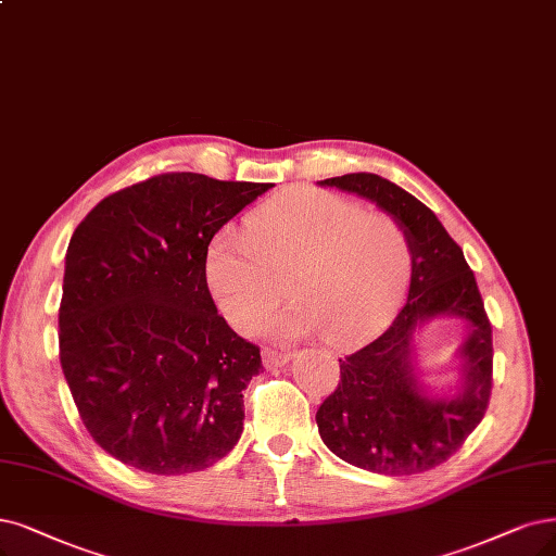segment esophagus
I'll return each instance as SVG.
<instances>
[{"mask_svg":"<svg viewBox=\"0 0 556 556\" xmlns=\"http://www.w3.org/2000/svg\"><path fill=\"white\" fill-rule=\"evenodd\" d=\"M293 355L289 353H281V351H275V348H263V364L267 368H277V366H283L286 362H289Z\"/></svg>","mask_w":556,"mask_h":556,"instance_id":"34e87169","label":"esophagus"}]
</instances>
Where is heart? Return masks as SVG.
I'll use <instances>...</instances> for the list:
<instances>
[{
  "label": "heart",
  "mask_w": 556,
  "mask_h": 556,
  "mask_svg": "<svg viewBox=\"0 0 556 556\" xmlns=\"http://www.w3.org/2000/svg\"><path fill=\"white\" fill-rule=\"evenodd\" d=\"M409 267L403 226L339 194L295 188L244 217V236L222 229L205 252V279L236 330L270 314L286 291L295 300L265 320L275 337L320 332L327 343L366 334L396 300Z\"/></svg>",
  "instance_id": "heart-1"
}]
</instances>
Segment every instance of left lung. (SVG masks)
<instances>
[{
    "label": "left lung",
    "instance_id": "1",
    "mask_svg": "<svg viewBox=\"0 0 556 556\" xmlns=\"http://www.w3.org/2000/svg\"><path fill=\"white\" fill-rule=\"evenodd\" d=\"M320 185L355 192L392 215L407 236L413 275L403 309L387 330L339 359L341 380L316 413L325 446L341 460L387 477H409L448 460L488 409L492 327L475 273L435 213L396 182L345 174ZM440 315L466 320L462 387L430 397L414 368L416 327Z\"/></svg>",
    "mask_w": 556,
    "mask_h": 556
}]
</instances>
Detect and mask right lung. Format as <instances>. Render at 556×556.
<instances>
[{
	"label": "right lung",
	"mask_w": 556,
	"mask_h": 556,
	"mask_svg": "<svg viewBox=\"0 0 556 556\" xmlns=\"http://www.w3.org/2000/svg\"><path fill=\"white\" fill-rule=\"evenodd\" d=\"M273 182L160 174L102 199L75 229L59 359L81 424L149 475L215 465L242 433V389L263 368L213 302V236Z\"/></svg>",
	"instance_id": "1"
}]
</instances>
